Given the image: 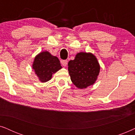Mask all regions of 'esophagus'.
Instances as JSON below:
<instances>
[{
    "label": "esophagus",
    "mask_w": 135,
    "mask_h": 135,
    "mask_svg": "<svg viewBox=\"0 0 135 135\" xmlns=\"http://www.w3.org/2000/svg\"><path fill=\"white\" fill-rule=\"evenodd\" d=\"M68 61L67 60H62V61H61V64H62V65L63 66H64V67H66V66L68 65Z\"/></svg>",
    "instance_id": "obj_1"
}]
</instances>
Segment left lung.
I'll return each mask as SVG.
<instances>
[{
	"label": "left lung",
	"instance_id": "obj_1",
	"mask_svg": "<svg viewBox=\"0 0 135 135\" xmlns=\"http://www.w3.org/2000/svg\"><path fill=\"white\" fill-rule=\"evenodd\" d=\"M100 71L97 58L91 53L80 52L68 62V71L72 82L80 89L95 84Z\"/></svg>",
	"mask_w": 135,
	"mask_h": 135
}]
</instances>
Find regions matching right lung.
<instances>
[{
  "instance_id": "1",
  "label": "right lung",
  "mask_w": 135,
  "mask_h": 135,
  "mask_svg": "<svg viewBox=\"0 0 135 135\" xmlns=\"http://www.w3.org/2000/svg\"><path fill=\"white\" fill-rule=\"evenodd\" d=\"M61 68L59 59L47 51L38 53L34 58L32 64V69L41 82L50 80L53 74Z\"/></svg>"
}]
</instances>
